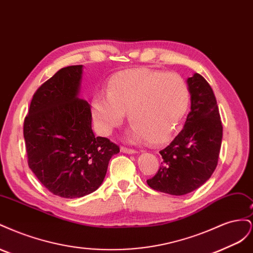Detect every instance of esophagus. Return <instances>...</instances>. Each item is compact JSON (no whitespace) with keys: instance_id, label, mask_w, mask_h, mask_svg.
Returning a JSON list of instances; mask_svg holds the SVG:
<instances>
[{"instance_id":"obj_1","label":"esophagus","mask_w":253,"mask_h":253,"mask_svg":"<svg viewBox=\"0 0 253 253\" xmlns=\"http://www.w3.org/2000/svg\"><path fill=\"white\" fill-rule=\"evenodd\" d=\"M120 151H121L122 153H126V154H135V153H137L135 150L128 149V148H126V147H121V148H120Z\"/></svg>"}]
</instances>
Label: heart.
<instances>
[{"mask_svg":"<svg viewBox=\"0 0 253 253\" xmlns=\"http://www.w3.org/2000/svg\"><path fill=\"white\" fill-rule=\"evenodd\" d=\"M106 95L90 99V113L98 132L109 136L121 125L127 112L133 125L129 141L148 139L162 144L171 139L188 110L190 93L176 74L150 68H131L113 75L106 83Z\"/></svg>","mask_w":253,"mask_h":253,"instance_id":"1","label":"heart"}]
</instances>
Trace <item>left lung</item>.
<instances>
[{"mask_svg":"<svg viewBox=\"0 0 253 253\" xmlns=\"http://www.w3.org/2000/svg\"><path fill=\"white\" fill-rule=\"evenodd\" d=\"M191 111L179 134L160 151L162 163L148 185L159 192L185 195L203 186L217 166L223 139L219 111L209 83L195 73L187 79Z\"/></svg>","mask_w":253,"mask_h":253,"instance_id":"obj_1","label":"left lung"}]
</instances>
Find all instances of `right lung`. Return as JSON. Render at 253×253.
<instances>
[{
    "mask_svg": "<svg viewBox=\"0 0 253 253\" xmlns=\"http://www.w3.org/2000/svg\"><path fill=\"white\" fill-rule=\"evenodd\" d=\"M83 65L61 68L37 89L24 120L28 166L52 194L77 198L101 186L117 144L95 137L79 98Z\"/></svg>",
    "mask_w": 253,
    "mask_h": 253,
    "instance_id": "obj_1",
    "label": "right lung"
}]
</instances>
